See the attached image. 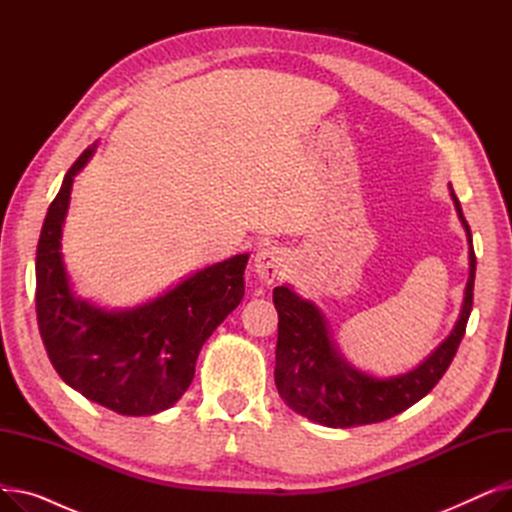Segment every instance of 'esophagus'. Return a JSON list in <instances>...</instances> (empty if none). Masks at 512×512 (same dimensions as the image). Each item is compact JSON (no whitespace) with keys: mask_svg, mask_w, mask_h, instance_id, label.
<instances>
[{"mask_svg":"<svg viewBox=\"0 0 512 512\" xmlns=\"http://www.w3.org/2000/svg\"><path fill=\"white\" fill-rule=\"evenodd\" d=\"M286 270V253L278 247H265L255 257V274L263 284L276 282Z\"/></svg>","mask_w":512,"mask_h":512,"instance_id":"34e87169","label":"esophagus"}]
</instances>
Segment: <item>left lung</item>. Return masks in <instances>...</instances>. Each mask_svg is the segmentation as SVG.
<instances>
[{"label": "left lung", "instance_id": "obj_1", "mask_svg": "<svg viewBox=\"0 0 512 512\" xmlns=\"http://www.w3.org/2000/svg\"><path fill=\"white\" fill-rule=\"evenodd\" d=\"M450 197L469 240V282L461 317L452 334L417 369L390 380H375L353 369L336 353L326 319L317 307L297 297L286 286L274 288V305L280 319L274 378L282 400L290 409L328 427L380 423L407 411L442 380L465 336L473 309L475 282L471 230L452 186Z\"/></svg>", "mask_w": 512, "mask_h": 512}]
</instances>
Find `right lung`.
I'll return each mask as SVG.
<instances>
[{"mask_svg": "<svg viewBox=\"0 0 512 512\" xmlns=\"http://www.w3.org/2000/svg\"><path fill=\"white\" fill-rule=\"evenodd\" d=\"M91 153L74 161L45 215L35 259L37 324L68 386L120 415H155L191 386L203 342L245 297L249 255L205 267L132 311H103L76 299L60 238L72 180Z\"/></svg>", "mask_w": 512, "mask_h": 512, "instance_id": "right-lung-1", "label": "right lung"}]
</instances>
